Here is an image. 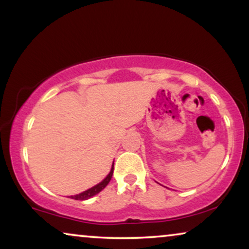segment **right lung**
<instances>
[{"label": "right lung", "instance_id": "obj_1", "mask_svg": "<svg viewBox=\"0 0 249 249\" xmlns=\"http://www.w3.org/2000/svg\"><path fill=\"white\" fill-rule=\"evenodd\" d=\"M113 169H114L113 165H112V169H111L110 173H108V175L107 176V178H105L102 182L98 183V185L91 187V188H89L88 190H85V192L78 194V195L70 196V198L76 199V200H85V199L90 198V197H93V196L96 195V194L102 192V190H103L105 187L107 186V183L110 182V180L112 178V175H113Z\"/></svg>", "mask_w": 249, "mask_h": 249}]
</instances>
